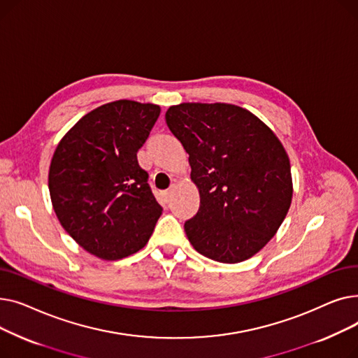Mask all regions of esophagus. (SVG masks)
Segmentation results:
<instances>
[{
  "label": "esophagus",
  "instance_id": "obj_1",
  "mask_svg": "<svg viewBox=\"0 0 358 358\" xmlns=\"http://www.w3.org/2000/svg\"><path fill=\"white\" fill-rule=\"evenodd\" d=\"M173 189H174V187L171 185V187H169V189L168 190H165V192H162V197L165 199V201H168L169 200V197H171V193H173Z\"/></svg>",
  "mask_w": 358,
  "mask_h": 358
}]
</instances>
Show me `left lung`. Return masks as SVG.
Returning a JSON list of instances; mask_svg holds the SVG:
<instances>
[{
	"instance_id": "8db88e82",
	"label": "left lung",
	"mask_w": 358,
	"mask_h": 358,
	"mask_svg": "<svg viewBox=\"0 0 358 358\" xmlns=\"http://www.w3.org/2000/svg\"><path fill=\"white\" fill-rule=\"evenodd\" d=\"M165 120L182 143L200 193L196 216L184 223L197 252L235 264L275 235L293 196L286 150L251 111L224 103H182Z\"/></svg>"
}]
</instances>
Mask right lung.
<instances>
[{
	"instance_id": "obj_1",
	"label": "right lung",
	"mask_w": 358,
	"mask_h": 358,
	"mask_svg": "<svg viewBox=\"0 0 358 358\" xmlns=\"http://www.w3.org/2000/svg\"><path fill=\"white\" fill-rule=\"evenodd\" d=\"M159 113L149 103H107L78 120L55 149L53 210L73 241L101 259L142 250L162 213L136 157Z\"/></svg>"
}]
</instances>
